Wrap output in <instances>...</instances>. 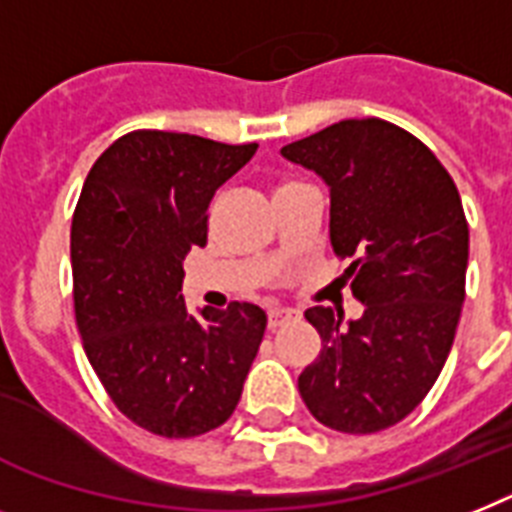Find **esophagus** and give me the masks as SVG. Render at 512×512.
Here are the masks:
<instances>
[{
  "label": "esophagus",
  "mask_w": 512,
  "mask_h": 512,
  "mask_svg": "<svg viewBox=\"0 0 512 512\" xmlns=\"http://www.w3.org/2000/svg\"><path fill=\"white\" fill-rule=\"evenodd\" d=\"M301 319V314L298 311H293V308H272L269 311V329H277V327H285V324H293Z\"/></svg>",
  "instance_id": "1"
}]
</instances>
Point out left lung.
I'll return each instance as SVG.
<instances>
[{
    "mask_svg": "<svg viewBox=\"0 0 512 512\" xmlns=\"http://www.w3.org/2000/svg\"><path fill=\"white\" fill-rule=\"evenodd\" d=\"M329 188V240L363 316L314 306L322 353L298 377L316 421L374 434L403 421L445 366L466 301L468 222L453 177L408 130L342 120L287 143Z\"/></svg>",
    "mask_w": 512,
    "mask_h": 512,
    "instance_id": "8db88e82",
    "label": "left lung"
}]
</instances>
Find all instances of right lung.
Wrapping results in <instances>:
<instances>
[{
  "label": "right lung",
  "mask_w": 512,
  "mask_h": 512,
  "mask_svg": "<svg viewBox=\"0 0 512 512\" xmlns=\"http://www.w3.org/2000/svg\"><path fill=\"white\" fill-rule=\"evenodd\" d=\"M256 149L133 130L96 159L80 190L70 259L83 348L120 413L159 437L225 424L259 353V306L190 316L180 293L185 256L206 246L211 198Z\"/></svg>",
  "instance_id": "add662e5"
}]
</instances>
